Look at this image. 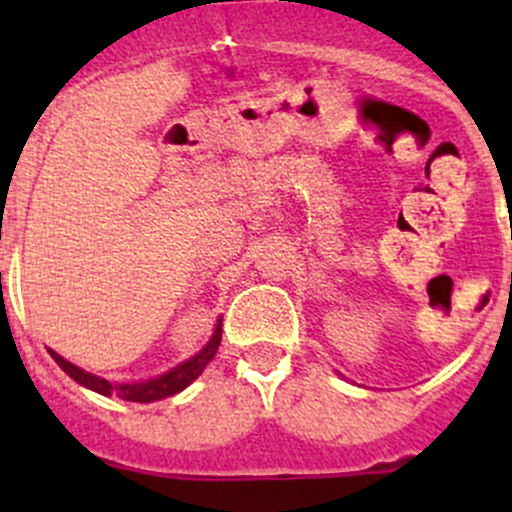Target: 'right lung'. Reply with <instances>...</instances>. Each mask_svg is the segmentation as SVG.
Here are the masks:
<instances>
[{"label":"right lung","instance_id":"right-lung-1","mask_svg":"<svg viewBox=\"0 0 512 512\" xmlns=\"http://www.w3.org/2000/svg\"><path fill=\"white\" fill-rule=\"evenodd\" d=\"M220 339H223V319H218V324H215V329H213V337L208 339V344H205L198 354L190 356V359H185V361H180L178 366L163 371L160 376H153V379L126 381V384H118V381H108V379H103V376L89 374V371H84L81 366L71 364V361H66L64 356L56 354L54 349H49V354H51V359H54L56 364H59L61 369H64L66 374L76 381V384L86 386V389L96 391V394H101V396L116 394L118 399H123V401L153 404V401L168 399V396H175V394H180L183 389H188V386L193 384L200 374H203L205 366L215 359V354H218V347H220Z\"/></svg>","mask_w":512,"mask_h":512}]
</instances>
